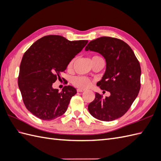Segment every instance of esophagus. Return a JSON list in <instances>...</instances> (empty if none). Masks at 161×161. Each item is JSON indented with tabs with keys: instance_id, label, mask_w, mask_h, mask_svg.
<instances>
[{
	"instance_id": "34e87169",
	"label": "esophagus",
	"mask_w": 161,
	"mask_h": 161,
	"mask_svg": "<svg viewBox=\"0 0 161 161\" xmlns=\"http://www.w3.org/2000/svg\"><path fill=\"white\" fill-rule=\"evenodd\" d=\"M85 89H80V88H79V89H77V91L78 92H83V91H85Z\"/></svg>"
}]
</instances>
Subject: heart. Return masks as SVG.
Segmentation results:
<instances>
[{"label": "heart", "instance_id": "obj_1", "mask_svg": "<svg viewBox=\"0 0 161 161\" xmlns=\"http://www.w3.org/2000/svg\"><path fill=\"white\" fill-rule=\"evenodd\" d=\"M93 58H100L99 56H94ZM75 59L71 60L69 64H68V69H70L72 66L73 62H74ZM72 83L76 87H79V88L82 89H86L88 88V87L91 84V80L89 79V78L85 77V76H75L72 78Z\"/></svg>", "mask_w": 161, "mask_h": 161}]
</instances>
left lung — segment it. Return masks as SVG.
<instances>
[{
	"instance_id": "8db88e82",
	"label": "left lung",
	"mask_w": 161,
	"mask_h": 161,
	"mask_svg": "<svg viewBox=\"0 0 161 161\" xmlns=\"http://www.w3.org/2000/svg\"><path fill=\"white\" fill-rule=\"evenodd\" d=\"M86 51L98 52L106 61V70L97 85L110 92L109 97L95 93L88 105L95 118L113 121L123 116L137 97L140 89L141 69L131 48L124 41L110 37H101L91 41Z\"/></svg>"
}]
</instances>
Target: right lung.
Wrapping results in <instances>:
<instances>
[{
  "label": "right lung",
  "mask_w": 161,
  "mask_h": 161,
  "mask_svg": "<svg viewBox=\"0 0 161 161\" xmlns=\"http://www.w3.org/2000/svg\"><path fill=\"white\" fill-rule=\"evenodd\" d=\"M87 40L69 41L60 36H44L24 53L18 85L26 108L37 118L52 120L64 114L76 90L65 86L62 92L52 85L68 64L86 45Z\"/></svg>",
  "instance_id": "right-lung-1"
}]
</instances>
